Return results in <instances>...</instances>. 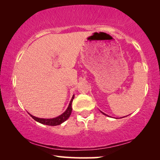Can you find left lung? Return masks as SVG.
Segmentation results:
<instances>
[{"label":"left lung","mask_w":160,"mask_h":160,"mask_svg":"<svg viewBox=\"0 0 160 160\" xmlns=\"http://www.w3.org/2000/svg\"><path fill=\"white\" fill-rule=\"evenodd\" d=\"M102 113H103V114H104L105 116H108V115H107V114H105V113H103V112H102Z\"/></svg>","instance_id":"8db88e82"}]
</instances>
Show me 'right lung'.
Here are the masks:
<instances>
[{"label": "right lung", "instance_id": "right-lung-1", "mask_svg": "<svg viewBox=\"0 0 160 160\" xmlns=\"http://www.w3.org/2000/svg\"><path fill=\"white\" fill-rule=\"evenodd\" d=\"M73 99H74V95H72V99L70 100V104L68 105V107L67 109L66 110V112H63L61 115L58 116V117H56L53 118H40L35 117V116H32V114H30V113H28L30 115V116L32 118L34 119L35 121L40 123L45 124V125H47V126H52L60 125V124H61L62 123H63L64 121H66L67 119L70 117V114H71V112H72L71 105H72V102Z\"/></svg>", "mask_w": 160, "mask_h": 160}]
</instances>
